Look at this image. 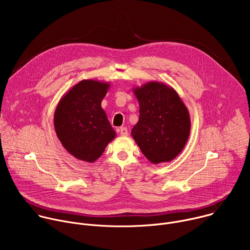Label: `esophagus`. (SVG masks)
Returning <instances> with one entry per match:
<instances>
[{
  "label": "esophagus",
  "mask_w": 250,
  "mask_h": 250,
  "mask_svg": "<svg viewBox=\"0 0 250 250\" xmlns=\"http://www.w3.org/2000/svg\"><path fill=\"white\" fill-rule=\"evenodd\" d=\"M120 133H121V135H123V136H127L128 135V130H127V128L126 127H121V129H120Z\"/></svg>",
  "instance_id": "obj_1"
}]
</instances>
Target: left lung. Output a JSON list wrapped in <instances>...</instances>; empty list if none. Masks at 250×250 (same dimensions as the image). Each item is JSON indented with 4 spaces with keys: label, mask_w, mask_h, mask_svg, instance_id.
<instances>
[{
    "label": "left lung",
    "mask_w": 250,
    "mask_h": 250,
    "mask_svg": "<svg viewBox=\"0 0 250 250\" xmlns=\"http://www.w3.org/2000/svg\"><path fill=\"white\" fill-rule=\"evenodd\" d=\"M132 92L139 103L132 138L152 164L172 161L184 149L190 135L187 106L171 86L161 82H147Z\"/></svg>",
    "instance_id": "left-lung-1"
}]
</instances>
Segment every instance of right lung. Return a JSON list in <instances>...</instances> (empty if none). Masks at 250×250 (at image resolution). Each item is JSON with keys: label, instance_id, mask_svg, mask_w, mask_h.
<instances>
[{"label": "right lung", "instance_id": "obj_1", "mask_svg": "<svg viewBox=\"0 0 250 250\" xmlns=\"http://www.w3.org/2000/svg\"><path fill=\"white\" fill-rule=\"evenodd\" d=\"M110 82L82 80L60 99L54 128L62 146L75 158L93 163L116 137L101 103Z\"/></svg>", "mask_w": 250, "mask_h": 250}]
</instances>
